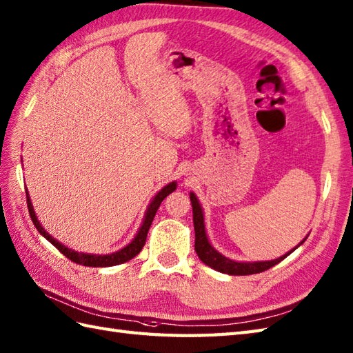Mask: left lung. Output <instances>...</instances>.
Masks as SVG:
<instances>
[{"instance_id": "obj_1", "label": "left lung", "mask_w": 353, "mask_h": 353, "mask_svg": "<svg viewBox=\"0 0 353 353\" xmlns=\"http://www.w3.org/2000/svg\"><path fill=\"white\" fill-rule=\"evenodd\" d=\"M190 201H192V208H193L194 250H196V254L202 263H205L207 265H210L211 269H214L217 272L228 273V275H254V273H261L264 270L273 268V265L278 264L279 261H283L285 256H288L294 249H297V246H301L305 241V240H302L299 245H297L293 250H290L288 254L276 258V260H272V261H256V263L232 261V260H230V258H226L222 254H219L217 250L210 245L207 234H205V225H203L202 208L199 205L196 196H194V193H190Z\"/></svg>"}]
</instances>
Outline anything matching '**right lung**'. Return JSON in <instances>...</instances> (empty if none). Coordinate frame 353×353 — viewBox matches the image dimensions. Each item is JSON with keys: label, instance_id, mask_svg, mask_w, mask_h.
Listing matches in <instances>:
<instances>
[{"label": "right lung", "instance_id": "right-lung-1", "mask_svg": "<svg viewBox=\"0 0 353 353\" xmlns=\"http://www.w3.org/2000/svg\"><path fill=\"white\" fill-rule=\"evenodd\" d=\"M176 189V183H169L164 189H161L159 193H157V196L152 199V202L150 203V207H148L146 211V216H145V221L140 226V230L137 232V236L134 237L128 246H125L123 249L117 250L114 254H108V255H89V254H78L75 250H70L66 246L61 245L56 239H52L48 232H46L41 223H39L37 217L34 214V210L33 205H31V201L28 196V192L26 189V194H27V207H28V213L31 221H33L36 230L42 234V236L48 240L50 243H52L54 246H56L61 254H63L66 258H69L70 261H74L77 264H81V265H89V268H108V265H116V264H122L125 261H130L131 258H134L142 248L145 246V241H146V236H148V231L151 228V223L154 221V216L157 213V210H159L160 203L163 202V199L168 196L169 193H172Z\"/></svg>", "mask_w": 353, "mask_h": 353}]
</instances>
